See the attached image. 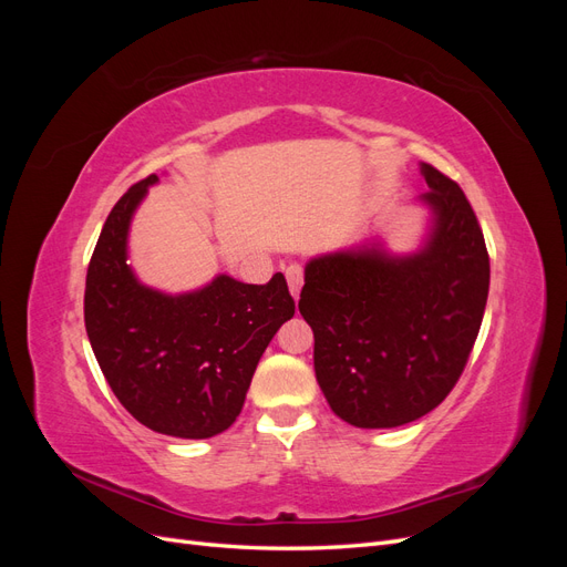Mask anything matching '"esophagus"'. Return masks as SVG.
Listing matches in <instances>:
<instances>
[{"mask_svg":"<svg viewBox=\"0 0 567 567\" xmlns=\"http://www.w3.org/2000/svg\"><path fill=\"white\" fill-rule=\"evenodd\" d=\"M302 279H305V271H302L300 265H290L286 269V281H288V288H290V296H293V298L300 296Z\"/></svg>","mask_w":567,"mask_h":567,"instance_id":"34e87169","label":"esophagus"}]
</instances>
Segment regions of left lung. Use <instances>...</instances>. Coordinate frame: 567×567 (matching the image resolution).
<instances>
[{"label": "left lung", "instance_id": "1", "mask_svg": "<svg viewBox=\"0 0 567 567\" xmlns=\"http://www.w3.org/2000/svg\"><path fill=\"white\" fill-rule=\"evenodd\" d=\"M433 210L425 244H379L315 257L298 310L315 331V373L333 414L357 427H398L456 385L483 323L489 255L461 186L421 163Z\"/></svg>", "mask_w": 567, "mask_h": 567}]
</instances>
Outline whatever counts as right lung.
<instances>
[{
  "label": "right lung",
  "instance_id": "right-lung-1",
  "mask_svg": "<svg viewBox=\"0 0 567 567\" xmlns=\"http://www.w3.org/2000/svg\"><path fill=\"white\" fill-rule=\"evenodd\" d=\"M156 182L148 175L113 205L87 269L84 326L111 390L136 421L163 435L205 440L241 414L255 367L296 302L281 271L262 286L219 274L182 296L136 279L127 231Z\"/></svg>",
  "mask_w": 567,
  "mask_h": 567
}]
</instances>
